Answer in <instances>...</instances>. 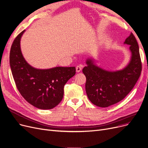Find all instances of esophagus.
<instances>
[{
	"label": "esophagus",
	"mask_w": 148,
	"mask_h": 148,
	"mask_svg": "<svg viewBox=\"0 0 148 148\" xmlns=\"http://www.w3.org/2000/svg\"><path fill=\"white\" fill-rule=\"evenodd\" d=\"M82 66L81 65H78L76 67V72H79L81 71L82 70Z\"/></svg>",
	"instance_id": "1"
}]
</instances>
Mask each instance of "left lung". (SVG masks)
<instances>
[{
  "instance_id": "8db88e82",
  "label": "left lung",
  "mask_w": 148,
  "mask_h": 148,
  "mask_svg": "<svg viewBox=\"0 0 148 148\" xmlns=\"http://www.w3.org/2000/svg\"><path fill=\"white\" fill-rule=\"evenodd\" d=\"M124 43L130 45L132 57L123 70L106 71L95 66L91 59L86 60L87 66L82 69L86 76V93L95 105L106 108L122 100L132 91L140 76L142 66L139 48L132 33Z\"/></svg>"
}]
</instances>
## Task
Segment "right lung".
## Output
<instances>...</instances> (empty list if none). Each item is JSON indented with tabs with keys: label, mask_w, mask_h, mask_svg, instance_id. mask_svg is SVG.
<instances>
[{
	"label": "right lung",
	"mask_w": 148,
	"mask_h": 148,
	"mask_svg": "<svg viewBox=\"0 0 148 148\" xmlns=\"http://www.w3.org/2000/svg\"><path fill=\"white\" fill-rule=\"evenodd\" d=\"M25 30L14 39L10 63L17 89L24 99L40 109H51L62 100L64 86L76 73L75 67L37 69L29 65L20 49V39Z\"/></svg>",
	"instance_id": "add662e5"
}]
</instances>
